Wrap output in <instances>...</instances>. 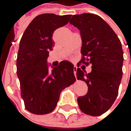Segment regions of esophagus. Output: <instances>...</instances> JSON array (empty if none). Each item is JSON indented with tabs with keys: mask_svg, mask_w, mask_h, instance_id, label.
Wrapping results in <instances>:
<instances>
[{
	"mask_svg": "<svg viewBox=\"0 0 131 131\" xmlns=\"http://www.w3.org/2000/svg\"><path fill=\"white\" fill-rule=\"evenodd\" d=\"M77 66H74V76L76 77V71H77Z\"/></svg>",
	"mask_w": 131,
	"mask_h": 131,
	"instance_id": "esophagus-1",
	"label": "esophagus"
}]
</instances>
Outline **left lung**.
<instances>
[{"label": "left lung", "mask_w": 131, "mask_h": 131, "mask_svg": "<svg viewBox=\"0 0 131 131\" xmlns=\"http://www.w3.org/2000/svg\"><path fill=\"white\" fill-rule=\"evenodd\" d=\"M70 23L80 31L81 61L92 65L88 74L77 68V79L88 86L87 93L77 101L82 112L98 116L110 108L118 95L123 75L122 45L109 25L97 15H74Z\"/></svg>", "instance_id": "obj_1"}]
</instances>
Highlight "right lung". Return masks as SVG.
Masks as SVG:
<instances>
[{
  "instance_id": "add662e5",
  "label": "right lung",
  "mask_w": 131,
  "mask_h": 131,
  "mask_svg": "<svg viewBox=\"0 0 131 131\" xmlns=\"http://www.w3.org/2000/svg\"><path fill=\"white\" fill-rule=\"evenodd\" d=\"M71 15L42 14L35 17L23 34L17 55V75L21 97L27 111L48 114L56 108L61 91L74 83V65L63 60L49 69L47 63L52 50L54 30L66 25Z\"/></svg>"
}]
</instances>
